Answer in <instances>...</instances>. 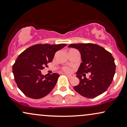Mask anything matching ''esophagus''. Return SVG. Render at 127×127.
<instances>
[{"label":"esophagus","instance_id":"1","mask_svg":"<svg viewBox=\"0 0 127 127\" xmlns=\"http://www.w3.org/2000/svg\"><path fill=\"white\" fill-rule=\"evenodd\" d=\"M65 75H66L68 78H69V79L74 77V75H68V74H66V73H65Z\"/></svg>","mask_w":127,"mask_h":127}]
</instances>
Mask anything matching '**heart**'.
Here are the masks:
<instances>
[{"mask_svg": "<svg viewBox=\"0 0 127 127\" xmlns=\"http://www.w3.org/2000/svg\"><path fill=\"white\" fill-rule=\"evenodd\" d=\"M62 70L64 72H71L72 71V69L70 68H69V67H67V66H65V67H64L63 68H62Z\"/></svg>", "mask_w": 127, "mask_h": 127, "instance_id": "obj_1", "label": "heart"}]
</instances>
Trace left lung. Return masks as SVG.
<instances>
[{"mask_svg":"<svg viewBox=\"0 0 127 127\" xmlns=\"http://www.w3.org/2000/svg\"><path fill=\"white\" fill-rule=\"evenodd\" d=\"M68 47L78 49L82 59L76 73L79 84L73 87L74 90L88 98L105 92L112 82L116 68L111 54L94 43H73ZM88 72L92 73L90 78L82 79V76Z\"/></svg>","mask_w":127,"mask_h":127,"instance_id":"left-lung-1","label":"left lung"}]
</instances>
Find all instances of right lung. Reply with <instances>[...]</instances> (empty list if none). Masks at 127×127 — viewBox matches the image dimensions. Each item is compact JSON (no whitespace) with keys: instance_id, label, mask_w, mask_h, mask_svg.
Masks as SVG:
<instances>
[{"instance_id":"right-lung-1","label":"right lung","mask_w":127,"mask_h":127,"mask_svg":"<svg viewBox=\"0 0 127 127\" xmlns=\"http://www.w3.org/2000/svg\"><path fill=\"white\" fill-rule=\"evenodd\" d=\"M66 45L65 43L35 45L19 55L12 69L17 85L26 96L40 99L54 89L59 74L54 73L45 77L41 70L52 61L56 52Z\"/></svg>"}]
</instances>
